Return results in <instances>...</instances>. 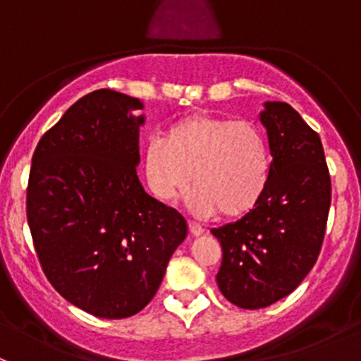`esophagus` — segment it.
<instances>
[{
	"label": "esophagus",
	"mask_w": 361,
	"mask_h": 361,
	"mask_svg": "<svg viewBox=\"0 0 361 361\" xmlns=\"http://www.w3.org/2000/svg\"><path fill=\"white\" fill-rule=\"evenodd\" d=\"M188 231H190V234L194 235V238H199V235H202V232H204L201 225L194 224V221H190V224H188Z\"/></svg>",
	"instance_id": "34e87169"
}]
</instances>
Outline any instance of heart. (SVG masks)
Segmentation results:
<instances>
[{
  "instance_id": "b5f03b06",
  "label": "heart",
  "mask_w": 361,
  "mask_h": 361,
  "mask_svg": "<svg viewBox=\"0 0 361 361\" xmlns=\"http://www.w3.org/2000/svg\"><path fill=\"white\" fill-rule=\"evenodd\" d=\"M143 174L159 201H176L192 181V211L235 220L251 213L265 195L271 155L264 133L255 123L192 113L171 123L164 141L147 145Z\"/></svg>"
}]
</instances>
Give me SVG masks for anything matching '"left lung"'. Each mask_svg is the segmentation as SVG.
I'll return each instance as SVG.
<instances>
[{
    "label": "left lung",
    "mask_w": 361,
    "mask_h": 361,
    "mask_svg": "<svg viewBox=\"0 0 361 361\" xmlns=\"http://www.w3.org/2000/svg\"><path fill=\"white\" fill-rule=\"evenodd\" d=\"M258 118L272 155L267 190L241 220L211 231L224 251L218 288L243 309L267 307L304 281L332 199L322 140L302 116L288 103L265 101Z\"/></svg>",
    "instance_id": "8db88e82"
}]
</instances>
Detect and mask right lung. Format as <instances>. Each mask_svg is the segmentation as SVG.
<instances>
[{
	"mask_svg": "<svg viewBox=\"0 0 361 361\" xmlns=\"http://www.w3.org/2000/svg\"><path fill=\"white\" fill-rule=\"evenodd\" d=\"M143 108L127 94L94 90L32 155L27 224L39 264L57 292L97 318L140 312L187 238L185 218L137 178Z\"/></svg>",
	"mask_w": 361,
	"mask_h": 361,
	"instance_id": "obj_1",
	"label": "right lung"
}]
</instances>
